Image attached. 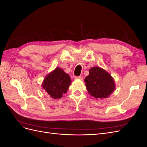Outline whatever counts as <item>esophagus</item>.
<instances>
[{
	"label": "esophagus",
	"mask_w": 147,
	"mask_h": 147,
	"mask_svg": "<svg viewBox=\"0 0 147 147\" xmlns=\"http://www.w3.org/2000/svg\"><path fill=\"white\" fill-rule=\"evenodd\" d=\"M75 78L77 80H83V77L82 76H79V77H75Z\"/></svg>",
	"instance_id": "34e87169"
}]
</instances>
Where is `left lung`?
Here are the masks:
<instances>
[{
  "mask_svg": "<svg viewBox=\"0 0 147 147\" xmlns=\"http://www.w3.org/2000/svg\"><path fill=\"white\" fill-rule=\"evenodd\" d=\"M86 90L96 99L107 98L114 91L115 84L113 77L103 69L94 67L89 70L84 79Z\"/></svg>",
  "mask_w": 147,
  "mask_h": 147,
  "instance_id": "obj_1",
  "label": "left lung"
}]
</instances>
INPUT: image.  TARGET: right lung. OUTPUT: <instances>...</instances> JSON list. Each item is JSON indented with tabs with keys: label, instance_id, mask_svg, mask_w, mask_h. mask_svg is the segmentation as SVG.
<instances>
[{
	"label": "right lung",
	"instance_id": "1",
	"mask_svg": "<svg viewBox=\"0 0 147 147\" xmlns=\"http://www.w3.org/2000/svg\"><path fill=\"white\" fill-rule=\"evenodd\" d=\"M71 84L70 76L59 67L47 75L42 83V88L54 99H58L67 92Z\"/></svg>",
	"mask_w": 147,
	"mask_h": 147
}]
</instances>
